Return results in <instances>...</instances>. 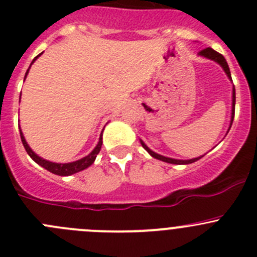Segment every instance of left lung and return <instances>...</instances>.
<instances>
[{
  "label": "left lung",
  "instance_id": "8db88e82",
  "mask_svg": "<svg viewBox=\"0 0 257 257\" xmlns=\"http://www.w3.org/2000/svg\"><path fill=\"white\" fill-rule=\"evenodd\" d=\"M198 55L202 57H206V59H210V60H213L215 62H217L218 65L221 66V68L223 69V71L226 73V75H227V78L230 79L231 81H232V78H231V73H230V68H228L227 65V61L225 60V57L222 56L221 54H218L217 51H215L213 49H211V47H207V49L202 50V51L198 52ZM235 104H236V93H235V86L232 88V109H231V120H230V126H228L227 129V133L228 131H230L231 125H232V121H233V116H235ZM141 141V144L142 147H143L144 149H146L147 152H148L149 154H151L153 158L156 159H159V161L162 162H167V163H171V164H189V163H193V162L198 161V159L202 158L203 156L201 157H197V158H192V159H174V158H169V157H164V156H161V154L156 153V152L152 151L151 148H149L148 146H147L146 143H144L142 139H139Z\"/></svg>",
  "mask_w": 257,
  "mask_h": 257
}]
</instances>
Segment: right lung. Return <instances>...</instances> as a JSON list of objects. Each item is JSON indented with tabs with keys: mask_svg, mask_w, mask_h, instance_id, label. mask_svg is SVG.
I'll use <instances>...</instances> for the list:
<instances>
[{
	"mask_svg": "<svg viewBox=\"0 0 257 257\" xmlns=\"http://www.w3.org/2000/svg\"><path fill=\"white\" fill-rule=\"evenodd\" d=\"M41 55H42V52L40 55H37V56L35 57L34 60H32L31 65L35 62V60H36L39 56H41ZM31 65H30V68H31ZM30 68L27 69L25 78H26L27 74H29ZM20 99H21V94H20ZM20 136H21L22 144H24V147H25V149H26L27 154H29V156L31 157V158L34 159V161L36 162L37 164H39V166L44 167L45 169H47V171L51 172V173L57 174V176H71V174L78 173V172L84 171V169H86L88 167H90L91 164L94 163V161H95L98 153L100 152L101 144H103V134H100V137H99L98 144H96L95 148H94L93 151H91L90 153L88 154V156L83 157V158L78 159V161H75V162H70V163H55V162H50V161H46V159L41 158V157L37 156V154L35 153V152L32 151L31 148H30V146L27 144L26 139H25L24 133H22L21 128H20Z\"/></svg>",
	"mask_w": 257,
	"mask_h": 257,
	"instance_id": "add662e5",
	"label": "right lung"
}]
</instances>
